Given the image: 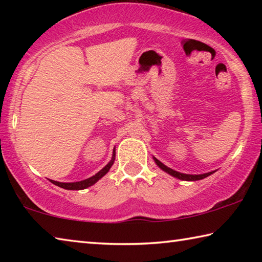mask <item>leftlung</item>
<instances>
[{
	"instance_id": "8db88e82",
	"label": "left lung",
	"mask_w": 262,
	"mask_h": 262,
	"mask_svg": "<svg viewBox=\"0 0 262 262\" xmlns=\"http://www.w3.org/2000/svg\"><path fill=\"white\" fill-rule=\"evenodd\" d=\"M154 159H155V162H156L157 165H158L159 167H161L163 171H165L166 173L171 174L172 177H174V178H178V179H180V180H186V181H196V180H201V179H203V178H207V177H209L210 174H212V173H214V172H215V171H212V172H208V173H203V174H185V173H180V172H178V171L172 170V168L167 167L166 165H164V164H163L162 162H159L157 158L154 157Z\"/></svg>"
}]
</instances>
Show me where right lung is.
Wrapping results in <instances>:
<instances>
[{
	"mask_svg": "<svg viewBox=\"0 0 262 262\" xmlns=\"http://www.w3.org/2000/svg\"><path fill=\"white\" fill-rule=\"evenodd\" d=\"M115 149V148H114ZM114 159H115V150H113V156L112 159H111L110 163L106 165L105 167L101 168V170L98 172V173H96L95 176L90 177V178H88L85 180H82V181H76V183H60V181H54V180H51L52 184H54L56 186H59L61 188H64V189H69V190H79V189H85L88 187H90V186L95 185L97 181L99 179L103 178V177L107 173L110 171L111 166L113 165L114 163Z\"/></svg>",
	"mask_w": 262,
	"mask_h": 262,
	"instance_id": "add662e5",
	"label": "right lung"
}]
</instances>
